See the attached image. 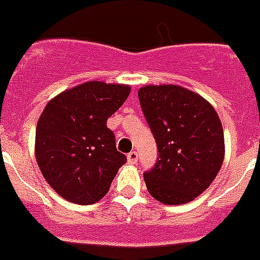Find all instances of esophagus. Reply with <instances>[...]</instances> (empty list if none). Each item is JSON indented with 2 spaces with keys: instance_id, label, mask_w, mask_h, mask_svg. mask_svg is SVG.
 Here are the masks:
<instances>
[{
  "instance_id": "1",
  "label": "esophagus",
  "mask_w": 260,
  "mask_h": 260,
  "mask_svg": "<svg viewBox=\"0 0 260 260\" xmlns=\"http://www.w3.org/2000/svg\"><path fill=\"white\" fill-rule=\"evenodd\" d=\"M127 161H128V164H137V161H139V152L137 151L128 152L127 154Z\"/></svg>"
}]
</instances>
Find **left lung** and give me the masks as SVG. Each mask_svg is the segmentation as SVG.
<instances>
[{"mask_svg": "<svg viewBox=\"0 0 260 260\" xmlns=\"http://www.w3.org/2000/svg\"><path fill=\"white\" fill-rule=\"evenodd\" d=\"M141 110L158 147L155 165L144 172L148 192L164 204L192 202L221 168L224 133L211 105L178 85H147Z\"/></svg>", "mask_w": 260, "mask_h": 260, "instance_id": "obj_1", "label": "left lung"}]
</instances>
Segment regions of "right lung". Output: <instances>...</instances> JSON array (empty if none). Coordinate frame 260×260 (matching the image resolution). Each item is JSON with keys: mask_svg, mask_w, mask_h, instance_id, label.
Here are the masks:
<instances>
[{"mask_svg": "<svg viewBox=\"0 0 260 260\" xmlns=\"http://www.w3.org/2000/svg\"><path fill=\"white\" fill-rule=\"evenodd\" d=\"M128 93V85L91 81L46 105L36 126V161L47 183L68 202H99L126 164L106 121Z\"/></svg>", "mask_w": 260, "mask_h": 260, "instance_id": "right-lung-1", "label": "right lung"}]
</instances>
